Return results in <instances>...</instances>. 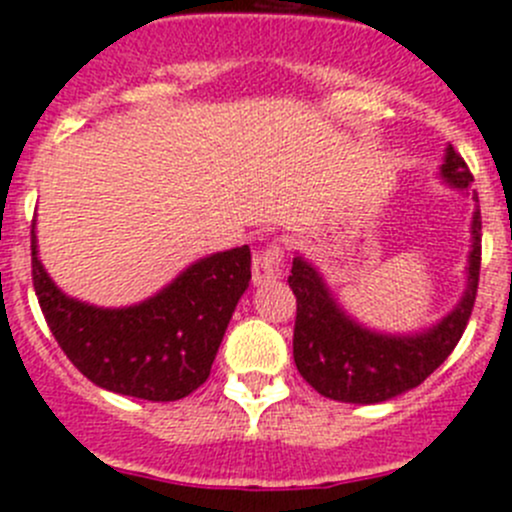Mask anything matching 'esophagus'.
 <instances>
[{
  "label": "esophagus",
  "mask_w": 512,
  "mask_h": 512,
  "mask_svg": "<svg viewBox=\"0 0 512 512\" xmlns=\"http://www.w3.org/2000/svg\"><path fill=\"white\" fill-rule=\"evenodd\" d=\"M280 272H283V250L278 245H267L265 250L255 252V257H252V280H255V285L278 280Z\"/></svg>",
  "instance_id": "obj_1"
}]
</instances>
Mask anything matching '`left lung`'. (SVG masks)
<instances>
[{
    "label": "left lung",
    "mask_w": 512,
    "mask_h": 512,
    "mask_svg": "<svg viewBox=\"0 0 512 512\" xmlns=\"http://www.w3.org/2000/svg\"><path fill=\"white\" fill-rule=\"evenodd\" d=\"M442 179L467 191L472 174L465 159L447 146ZM477 202V191H472ZM480 207L472 212V250L467 260V288L457 308L437 326L412 336H391L361 326L343 313L341 305L323 283L321 272L303 257H293L290 288L298 313L293 331V358L300 376L318 394L346 404H379L422 384L444 358L455 351L465 333L480 283Z\"/></svg>",
    "instance_id": "1"
}]
</instances>
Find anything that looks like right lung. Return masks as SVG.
Segmentation results:
<instances>
[{
    "instance_id": "right-lung-1",
    "label": "right lung",
    "mask_w": 512,
    "mask_h": 512,
    "mask_svg": "<svg viewBox=\"0 0 512 512\" xmlns=\"http://www.w3.org/2000/svg\"><path fill=\"white\" fill-rule=\"evenodd\" d=\"M250 247L217 252L186 267L154 298L95 308L68 298L37 260L32 283L52 336L95 386L148 401H176L207 381L237 300L250 285Z\"/></svg>"
}]
</instances>
